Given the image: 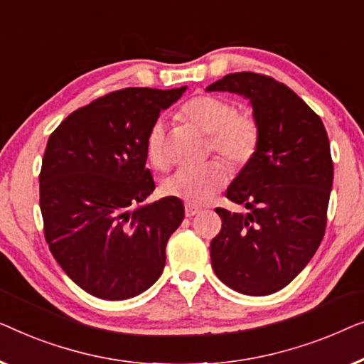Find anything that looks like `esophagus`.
<instances>
[{
  "instance_id": "esophagus-1",
  "label": "esophagus",
  "mask_w": 364,
  "mask_h": 364,
  "mask_svg": "<svg viewBox=\"0 0 364 364\" xmlns=\"http://www.w3.org/2000/svg\"><path fill=\"white\" fill-rule=\"evenodd\" d=\"M184 213H186L188 218H193V216H196V214L201 213V208L191 206V204H186V208H184Z\"/></svg>"
}]
</instances>
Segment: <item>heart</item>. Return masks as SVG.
<instances>
[{
    "label": "heart",
    "mask_w": 364,
    "mask_h": 364,
    "mask_svg": "<svg viewBox=\"0 0 364 364\" xmlns=\"http://www.w3.org/2000/svg\"><path fill=\"white\" fill-rule=\"evenodd\" d=\"M180 114L189 124L209 133V150L218 153L229 165L242 166L257 151L260 140L257 117L249 109H235L226 97L196 95L181 107ZM145 155L156 170H166L170 165L161 120L155 122L146 133ZM226 181L228 173L223 163L209 161L198 168H181L163 183V193L191 206H199L223 189Z\"/></svg>",
    "instance_id": "heart-1"
}]
</instances>
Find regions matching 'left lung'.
Returning <instances> with one entry per match:
<instances>
[{"label": "left lung", "mask_w": 364, "mask_h": 364, "mask_svg": "<svg viewBox=\"0 0 364 364\" xmlns=\"http://www.w3.org/2000/svg\"><path fill=\"white\" fill-rule=\"evenodd\" d=\"M208 90L247 97L260 127L255 155L228 188L247 216L216 208L223 228L211 240L221 282L244 295H270L310 262L325 235L333 160L318 115L270 75L234 73Z\"/></svg>", "instance_id": "1"}]
</instances>
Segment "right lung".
<instances>
[{
	"instance_id": "right-lung-1",
	"label": "right lung",
	"mask_w": 364,
	"mask_h": 364,
	"mask_svg": "<svg viewBox=\"0 0 364 364\" xmlns=\"http://www.w3.org/2000/svg\"><path fill=\"white\" fill-rule=\"evenodd\" d=\"M184 89L110 92L50 133L39 173L44 237L87 294L127 300L160 279L184 206L171 196L136 206L155 189L145 168L146 133Z\"/></svg>"
}]
</instances>
